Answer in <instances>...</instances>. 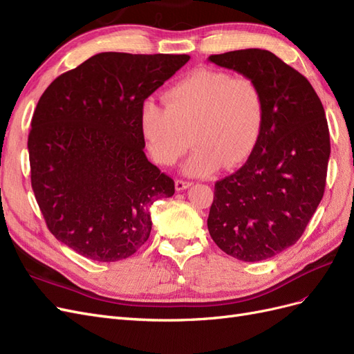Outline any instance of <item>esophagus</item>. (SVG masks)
<instances>
[{"instance_id": "1", "label": "esophagus", "mask_w": 354, "mask_h": 354, "mask_svg": "<svg viewBox=\"0 0 354 354\" xmlns=\"http://www.w3.org/2000/svg\"><path fill=\"white\" fill-rule=\"evenodd\" d=\"M190 186H192L190 181H186V180H176V190H177V192L185 190V189H187V187H190Z\"/></svg>"}]
</instances>
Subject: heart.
Returning a JSON list of instances; mask_svg holds the SVG:
<instances>
[{
  "mask_svg": "<svg viewBox=\"0 0 354 354\" xmlns=\"http://www.w3.org/2000/svg\"><path fill=\"white\" fill-rule=\"evenodd\" d=\"M164 103L142 104L138 122L155 162L174 165L189 149V176L205 177L218 167L241 165L260 140L264 100L259 85L248 77L199 68L164 93Z\"/></svg>",
  "mask_w": 354,
  "mask_h": 354,
  "instance_id": "obj_1",
  "label": "heart"
}]
</instances>
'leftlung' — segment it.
Masks as SVG:
<instances>
[{
    "label": "left lung",
    "instance_id": "left-lung-1",
    "mask_svg": "<svg viewBox=\"0 0 354 354\" xmlns=\"http://www.w3.org/2000/svg\"><path fill=\"white\" fill-rule=\"evenodd\" d=\"M209 62L259 85L260 140L248 160L214 187L208 230L226 254L261 261L292 246L324 198L330 153L322 102L312 84L273 53L246 48Z\"/></svg>",
    "mask_w": 354,
    "mask_h": 354
}]
</instances>
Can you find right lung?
Masks as SVG:
<instances>
[{"mask_svg":"<svg viewBox=\"0 0 354 354\" xmlns=\"http://www.w3.org/2000/svg\"><path fill=\"white\" fill-rule=\"evenodd\" d=\"M187 55L99 53L42 93L28 137L30 185L48 230L94 261L133 255L174 180L147 160L138 115Z\"/></svg>","mask_w":354,"mask_h":354,"instance_id":"obj_1","label":"right lung"}]
</instances>
